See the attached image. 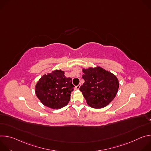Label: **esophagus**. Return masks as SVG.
<instances>
[{"label":"esophagus","instance_id":"esophagus-1","mask_svg":"<svg viewBox=\"0 0 151 151\" xmlns=\"http://www.w3.org/2000/svg\"><path fill=\"white\" fill-rule=\"evenodd\" d=\"M80 87H81V85H80V84H79L78 85L76 86L75 88H76V90H79V88H80Z\"/></svg>","mask_w":151,"mask_h":151}]
</instances>
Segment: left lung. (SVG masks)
<instances>
[{
	"mask_svg": "<svg viewBox=\"0 0 151 151\" xmlns=\"http://www.w3.org/2000/svg\"><path fill=\"white\" fill-rule=\"evenodd\" d=\"M82 72L85 82L79 90L87 104L96 109L109 104L115 97L119 88V83L116 76L99 66L83 69Z\"/></svg>",
	"mask_w": 151,
	"mask_h": 151,
	"instance_id": "obj_1",
	"label": "left lung"
}]
</instances>
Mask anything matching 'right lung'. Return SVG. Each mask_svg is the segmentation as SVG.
Returning <instances> with one entry per match:
<instances>
[{"instance_id": "1", "label": "right lung", "mask_w": 151, "mask_h": 151, "mask_svg": "<svg viewBox=\"0 0 151 151\" xmlns=\"http://www.w3.org/2000/svg\"><path fill=\"white\" fill-rule=\"evenodd\" d=\"M72 80L64 76V72L61 70L44 75L36 85V96L44 105L52 109H60L70 100L75 87Z\"/></svg>"}]
</instances>
